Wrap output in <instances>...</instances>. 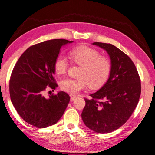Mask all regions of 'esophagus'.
Instances as JSON below:
<instances>
[{"instance_id":"obj_1","label":"esophagus","mask_w":155,"mask_h":155,"mask_svg":"<svg viewBox=\"0 0 155 155\" xmlns=\"http://www.w3.org/2000/svg\"><path fill=\"white\" fill-rule=\"evenodd\" d=\"M76 98H77V97H75V96H71L70 100H71V101H73L74 100H75V99H76Z\"/></svg>"}]
</instances>
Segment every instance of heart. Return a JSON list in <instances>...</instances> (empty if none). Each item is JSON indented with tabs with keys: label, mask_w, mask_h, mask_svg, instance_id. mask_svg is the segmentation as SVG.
I'll list each match as a JSON object with an SVG mask.
<instances>
[{
	"label": "heart",
	"mask_w": 155,
	"mask_h": 155,
	"mask_svg": "<svg viewBox=\"0 0 155 155\" xmlns=\"http://www.w3.org/2000/svg\"><path fill=\"white\" fill-rule=\"evenodd\" d=\"M70 57L72 62L81 66L78 79L66 78L60 81V88L71 95H75L85 89L89 85L97 88L103 85L111 72L112 62L107 56L100 55L96 49L80 45L71 49ZM68 62L65 56L59 54L54 60V69L56 74L66 72Z\"/></svg>",
	"instance_id": "heart-1"
}]
</instances>
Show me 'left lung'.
Wrapping results in <instances>:
<instances>
[{
	"label": "left lung",
	"instance_id": "8db88e82",
	"mask_svg": "<svg viewBox=\"0 0 155 155\" xmlns=\"http://www.w3.org/2000/svg\"><path fill=\"white\" fill-rule=\"evenodd\" d=\"M93 45L108 52L112 69L106 84L90 95L91 99H84L81 118L89 129L107 134L121 127L134 112L141 95V80L134 63L121 50L110 43Z\"/></svg>",
	"mask_w": 155,
	"mask_h": 155
}]
</instances>
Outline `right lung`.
Returning <instances> with one entry per match:
<instances>
[{"label":"right lung","mask_w":155,"mask_h":155,"mask_svg":"<svg viewBox=\"0 0 155 155\" xmlns=\"http://www.w3.org/2000/svg\"><path fill=\"white\" fill-rule=\"evenodd\" d=\"M58 39L32 45L19 58L11 74V101L21 118L30 125L45 128L54 125L62 116L70 97L60 91L45 97L47 88L58 87L54 75V60L62 46L72 43Z\"/></svg>","instance_id":"right-lung-1"}]
</instances>
